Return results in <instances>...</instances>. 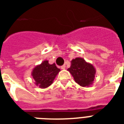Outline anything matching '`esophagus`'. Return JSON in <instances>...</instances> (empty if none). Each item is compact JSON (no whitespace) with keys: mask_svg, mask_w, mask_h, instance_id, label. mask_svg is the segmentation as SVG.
<instances>
[{"mask_svg":"<svg viewBox=\"0 0 124 124\" xmlns=\"http://www.w3.org/2000/svg\"><path fill=\"white\" fill-rule=\"evenodd\" d=\"M61 68L62 70H64V69L66 68V65H63L62 66H61V68Z\"/></svg>","mask_w":124,"mask_h":124,"instance_id":"obj_1","label":"esophagus"}]
</instances>
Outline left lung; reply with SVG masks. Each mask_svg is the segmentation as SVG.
Listing matches in <instances>:
<instances>
[{
    "label": "left lung",
    "instance_id": "left-lung-1",
    "mask_svg": "<svg viewBox=\"0 0 124 124\" xmlns=\"http://www.w3.org/2000/svg\"><path fill=\"white\" fill-rule=\"evenodd\" d=\"M68 71L71 74L75 81L80 86L88 87L93 84L96 69L92 64L82 58L77 57L71 61Z\"/></svg>",
    "mask_w": 124,
    "mask_h": 124
}]
</instances>
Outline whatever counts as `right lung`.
<instances>
[{
	"label": "right lung",
	"instance_id": "1",
	"mask_svg": "<svg viewBox=\"0 0 124 124\" xmlns=\"http://www.w3.org/2000/svg\"><path fill=\"white\" fill-rule=\"evenodd\" d=\"M60 71L54 63L49 64L48 60H46L33 69L31 76L36 85L39 86L40 88L45 89L52 84Z\"/></svg>",
	"mask_w": 124,
	"mask_h": 124
}]
</instances>
